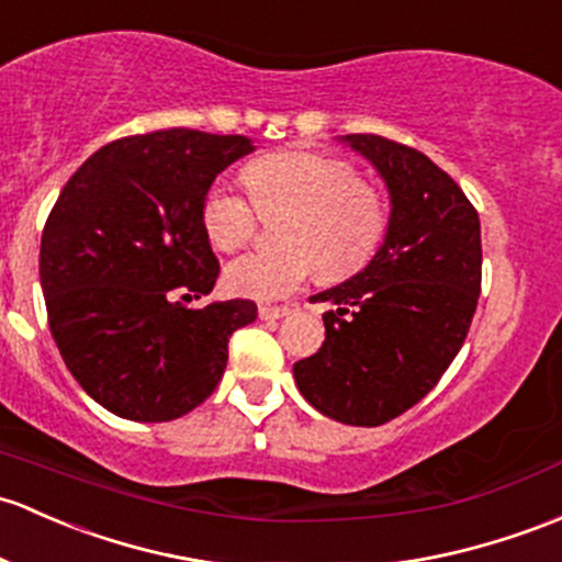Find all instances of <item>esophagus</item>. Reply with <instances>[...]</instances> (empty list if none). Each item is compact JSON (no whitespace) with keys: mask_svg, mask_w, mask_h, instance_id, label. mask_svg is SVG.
<instances>
[{"mask_svg":"<svg viewBox=\"0 0 562 562\" xmlns=\"http://www.w3.org/2000/svg\"><path fill=\"white\" fill-rule=\"evenodd\" d=\"M286 313H292L289 305H259V318H283Z\"/></svg>","mask_w":562,"mask_h":562,"instance_id":"1","label":"esophagus"}]
</instances>
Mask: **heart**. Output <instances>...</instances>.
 I'll return each mask as SVG.
<instances>
[{
    "label": "heart",
    "instance_id": "obj_1",
    "mask_svg": "<svg viewBox=\"0 0 562 562\" xmlns=\"http://www.w3.org/2000/svg\"><path fill=\"white\" fill-rule=\"evenodd\" d=\"M251 203L227 182L203 198L201 225L211 246L238 249L257 231V214L280 216L281 249H257L225 268L231 294L279 300L303 286L316 268L327 281H340L364 268L383 240L389 211L372 184L361 182L351 162L307 149H283L244 168Z\"/></svg>",
    "mask_w": 562,
    "mask_h": 562
}]
</instances>
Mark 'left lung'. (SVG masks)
Returning a JSON list of instances; mask_svg holds the SVG:
<instances>
[{
  "label": "left lung",
  "mask_w": 562,
  "mask_h": 562,
  "mask_svg": "<svg viewBox=\"0 0 562 562\" xmlns=\"http://www.w3.org/2000/svg\"><path fill=\"white\" fill-rule=\"evenodd\" d=\"M346 142L389 184V231L361 273L311 297L335 311L294 380L327 418L380 426L424 400L467 340L482 283L480 216L418 149L375 134Z\"/></svg>",
  "instance_id": "8db88e82"
}]
</instances>
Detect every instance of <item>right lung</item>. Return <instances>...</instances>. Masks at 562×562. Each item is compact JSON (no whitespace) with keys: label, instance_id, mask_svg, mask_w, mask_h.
<instances>
[{"label":"right lung","instance_id":"1","mask_svg":"<svg viewBox=\"0 0 562 562\" xmlns=\"http://www.w3.org/2000/svg\"><path fill=\"white\" fill-rule=\"evenodd\" d=\"M246 136L168 128L93 153L42 231L40 281L64 364L101 407L128 420L182 418L211 396L251 300L206 307L220 276L201 225L216 173L251 153Z\"/></svg>","mask_w":562,"mask_h":562}]
</instances>
